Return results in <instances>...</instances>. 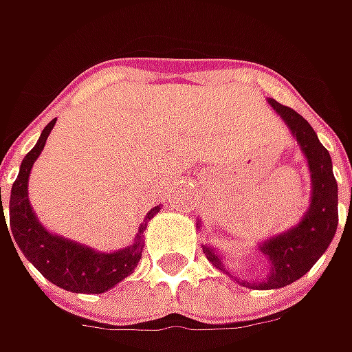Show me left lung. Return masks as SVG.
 I'll return each mask as SVG.
<instances>
[{"label":"left lung","instance_id":"8db88e82","mask_svg":"<svg viewBox=\"0 0 352 352\" xmlns=\"http://www.w3.org/2000/svg\"><path fill=\"white\" fill-rule=\"evenodd\" d=\"M268 102L286 121V125L290 127L300 142L304 155L307 156V164L311 172V180H314V192H311L309 211L305 213L300 225H296L288 233L264 241L258 247V250L266 254L270 263V272L266 280L256 284L263 290L282 288L304 276L305 272L318 263L319 256L327 250L337 231V223H339L337 182L333 176L331 156L327 153V148L319 142L316 131L298 111L278 103L276 100H268ZM206 254L210 263L215 264L219 270H223L221 258L213 250L206 247ZM241 284L247 288L254 286L247 280Z\"/></svg>","mask_w":352,"mask_h":352}]
</instances>
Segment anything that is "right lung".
Segmentation results:
<instances>
[{"label": "right lung", "instance_id": "add662e5", "mask_svg": "<svg viewBox=\"0 0 352 352\" xmlns=\"http://www.w3.org/2000/svg\"><path fill=\"white\" fill-rule=\"evenodd\" d=\"M56 121H50L38 142L31 148V153L23 158L17 180L11 188L9 197V239L13 236L25 258L52 284L60 286L64 290L76 292V294H102V292L113 288L117 282L127 278L137 263L141 261L142 252V231L146 227V221L158 213L160 206H156L146 213L144 223L139 227L137 241L123 250H117L111 254H103L96 250L88 249L84 245H78L74 241H66L62 236L48 233L43 225L36 221L29 197H27V182L29 174L33 168V162L38 158L41 151L45 148V142L48 139V133L52 131ZM0 206H1V190H0ZM6 223V213L1 206L0 227ZM7 229V225H6ZM15 249V245H13ZM17 252V250H15ZM19 256V254H17ZM21 261V258H19Z\"/></svg>", "mask_w": 352, "mask_h": 352}]
</instances>
